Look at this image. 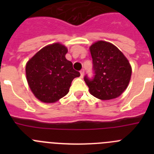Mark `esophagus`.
<instances>
[{
    "label": "esophagus",
    "instance_id": "esophagus-1",
    "mask_svg": "<svg viewBox=\"0 0 154 154\" xmlns=\"http://www.w3.org/2000/svg\"><path fill=\"white\" fill-rule=\"evenodd\" d=\"M84 72H85V71H84V69H82V70L80 71V76H81V78H82V77H83Z\"/></svg>",
    "mask_w": 154,
    "mask_h": 154
}]
</instances>
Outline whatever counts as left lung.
I'll return each mask as SVG.
<instances>
[{
  "instance_id": "left-lung-1",
  "label": "left lung",
  "mask_w": 154,
  "mask_h": 154,
  "mask_svg": "<svg viewBox=\"0 0 154 154\" xmlns=\"http://www.w3.org/2000/svg\"><path fill=\"white\" fill-rule=\"evenodd\" d=\"M92 58L94 77H84L92 96L102 100L117 98L127 88L132 69L122 51L111 43L103 41L89 48Z\"/></svg>"
}]
</instances>
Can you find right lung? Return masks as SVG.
I'll return each instance as SVG.
<instances>
[{"label":"right lung","mask_w":154,"mask_h":154,"mask_svg":"<svg viewBox=\"0 0 154 154\" xmlns=\"http://www.w3.org/2000/svg\"><path fill=\"white\" fill-rule=\"evenodd\" d=\"M68 49L59 43L49 45L35 54L26 64V77L31 92L43 103H55L69 91L80 73L65 58Z\"/></svg>","instance_id":"obj_1"}]
</instances>
